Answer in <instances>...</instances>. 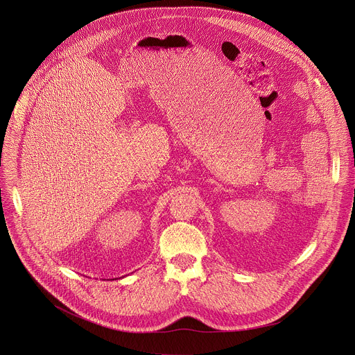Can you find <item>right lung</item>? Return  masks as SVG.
I'll use <instances>...</instances> for the list:
<instances>
[{
  "label": "right lung",
  "mask_w": 355,
  "mask_h": 355,
  "mask_svg": "<svg viewBox=\"0 0 355 355\" xmlns=\"http://www.w3.org/2000/svg\"><path fill=\"white\" fill-rule=\"evenodd\" d=\"M124 278V277H123ZM114 279H120V278H114ZM110 281H113V279H110Z\"/></svg>",
  "instance_id": "1"
}]
</instances>
